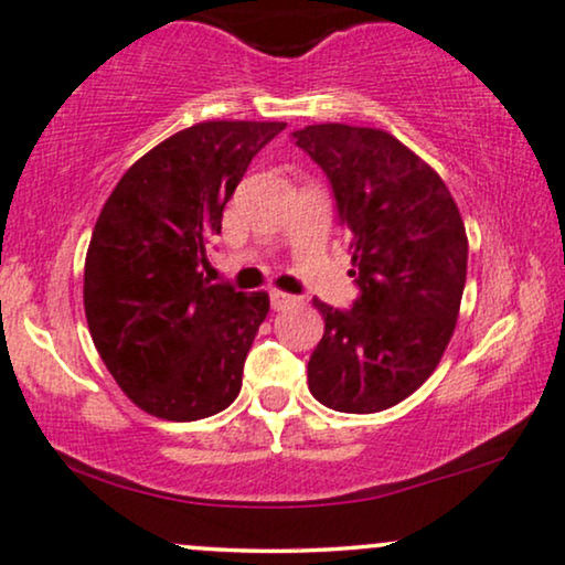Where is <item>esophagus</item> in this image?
Segmentation results:
<instances>
[{
    "label": "esophagus",
    "mask_w": 565,
    "mask_h": 565,
    "mask_svg": "<svg viewBox=\"0 0 565 565\" xmlns=\"http://www.w3.org/2000/svg\"><path fill=\"white\" fill-rule=\"evenodd\" d=\"M296 296H290V292H282V290H269V306H273L275 311L280 309H288V306L296 303Z\"/></svg>",
    "instance_id": "esophagus-1"
}]
</instances>
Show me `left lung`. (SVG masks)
<instances>
[{"label": "left lung", "mask_w": 565, "mask_h": 565, "mask_svg": "<svg viewBox=\"0 0 565 565\" xmlns=\"http://www.w3.org/2000/svg\"><path fill=\"white\" fill-rule=\"evenodd\" d=\"M292 139L332 184L361 288L353 309L313 300L324 337L309 390L340 413H381L409 397L449 345L467 280L465 223L441 175L390 131L313 124Z\"/></svg>", "instance_id": "8db88e82"}]
</instances>
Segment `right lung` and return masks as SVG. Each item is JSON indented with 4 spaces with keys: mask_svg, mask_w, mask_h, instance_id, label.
Wrapping results in <instances>:
<instances>
[{
    "mask_svg": "<svg viewBox=\"0 0 565 565\" xmlns=\"http://www.w3.org/2000/svg\"><path fill=\"white\" fill-rule=\"evenodd\" d=\"M282 121H202L142 156L108 196L85 256L87 329L121 392L189 423L238 397L267 292L212 285L207 241Z\"/></svg>",
    "mask_w": 565,
    "mask_h": 565,
    "instance_id": "obj_1",
    "label": "right lung"
}]
</instances>
